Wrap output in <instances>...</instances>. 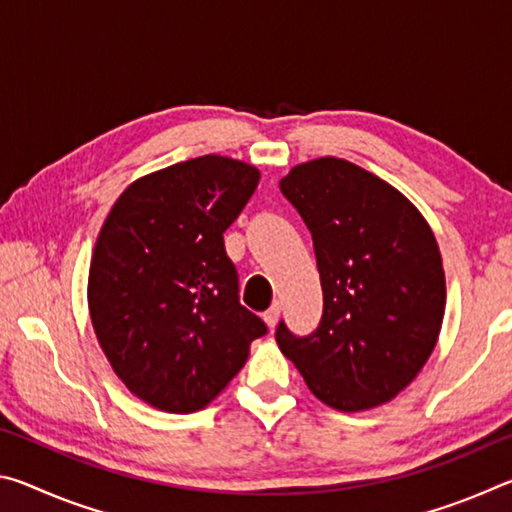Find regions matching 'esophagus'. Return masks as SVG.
<instances>
[{"instance_id":"1","label":"esophagus","mask_w":512,"mask_h":512,"mask_svg":"<svg viewBox=\"0 0 512 512\" xmlns=\"http://www.w3.org/2000/svg\"><path fill=\"white\" fill-rule=\"evenodd\" d=\"M277 320H280V302H275V305L264 314V323L271 329L277 325Z\"/></svg>"}]
</instances>
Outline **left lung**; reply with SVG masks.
<instances>
[{"label":"left lung","mask_w":512,"mask_h":512,"mask_svg":"<svg viewBox=\"0 0 512 512\" xmlns=\"http://www.w3.org/2000/svg\"><path fill=\"white\" fill-rule=\"evenodd\" d=\"M280 189L314 239L325 309L311 336L277 325V348L336 411L391 402L443 327L445 268L431 225L400 189L332 155L296 164Z\"/></svg>","instance_id":"left-lung-1"}]
</instances>
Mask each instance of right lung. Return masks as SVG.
I'll return each mask as SVG.
<instances>
[{"instance_id": "add662e5", "label": "right lung", "mask_w": 512, "mask_h": 512, "mask_svg": "<svg viewBox=\"0 0 512 512\" xmlns=\"http://www.w3.org/2000/svg\"><path fill=\"white\" fill-rule=\"evenodd\" d=\"M257 183L253 164L201 155L133 180L101 225L90 320L115 375L153 409H205L266 334L239 305L223 246Z\"/></svg>"}]
</instances>
